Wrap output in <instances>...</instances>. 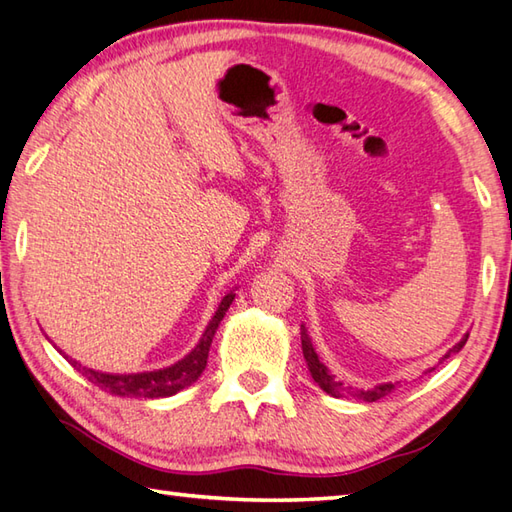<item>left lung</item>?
Segmentation results:
<instances>
[{
    "mask_svg": "<svg viewBox=\"0 0 512 512\" xmlns=\"http://www.w3.org/2000/svg\"><path fill=\"white\" fill-rule=\"evenodd\" d=\"M466 340H468V333L461 338V342H457V345H454L448 353H445L443 358H450V356H454V353H459L463 349V345H466ZM302 353H304L306 365H309V371H311L315 383H318L324 389V392L331 394V396H353V398H360V401L374 403V401H378V398H385L387 394H392L394 389L398 387L396 383H383V385H376L374 389H367V392H362V389H351V387H345L342 383H338V380H333V376L329 374V369L322 365L318 353H315L309 333H306L304 327H302Z\"/></svg>",
    "mask_w": 512,
    "mask_h": 512,
    "instance_id": "1",
    "label": "left lung"
}]
</instances>
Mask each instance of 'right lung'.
Returning a JSON list of instances; mask_svg holds the SVG:
<instances>
[{
    "label": "right lung",
    "mask_w": 512,
    "mask_h": 512,
    "mask_svg": "<svg viewBox=\"0 0 512 512\" xmlns=\"http://www.w3.org/2000/svg\"><path fill=\"white\" fill-rule=\"evenodd\" d=\"M232 300H235V293L230 291L224 300H221L217 313L212 315V320L206 327V331H203L199 345L194 347L183 360L174 362L172 367L143 371V374H102V371L87 369L71 360L73 367H78V371H82V376H87L91 383L98 385L102 392H107L111 396H132V398L172 396L176 392H181L183 387L192 385L194 380L201 376V371L206 369L212 338H215L219 324L224 320L226 311L230 309Z\"/></svg>",
    "instance_id": "right-lung-1"
}]
</instances>
